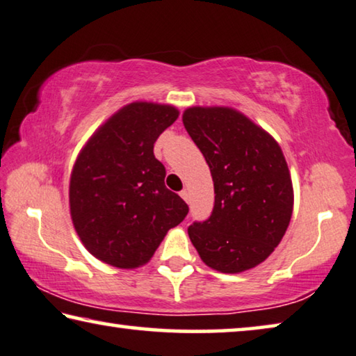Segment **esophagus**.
<instances>
[{"label": "esophagus", "instance_id": "obj_1", "mask_svg": "<svg viewBox=\"0 0 356 356\" xmlns=\"http://www.w3.org/2000/svg\"><path fill=\"white\" fill-rule=\"evenodd\" d=\"M180 196H182V200H184V201H187V202H188V191H187V190H182V191H180Z\"/></svg>", "mask_w": 356, "mask_h": 356}]
</instances>
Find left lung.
Masks as SVG:
<instances>
[{
  "label": "left lung",
  "instance_id": "1",
  "mask_svg": "<svg viewBox=\"0 0 356 356\" xmlns=\"http://www.w3.org/2000/svg\"><path fill=\"white\" fill-rule=\"evenodd\" d=\"M184 127L213 180L211 217L188 227L209 268L236 274L263 263L284 238L293 185L280 145L233 107H188Z\"/></svg>",
  "mask_w": 356,
  "mask_h": 356
}]
</instances>
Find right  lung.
<instances>
[{"instance_id": "1", "label": "right lung", "mask_w": 356, "mask_h": 356, "mask_svg": "<svg viewBox=\"0 0 356 356\" xmlns=\"http://www.w3.org/2000/svg\"><path fill=\"white\" fill-rule=\"evenodd\" d=\"M177 117L169 104H127L77 156L70 180L72 225L86 249L111 266H143L187 217V202L166 188V169L154 155L155 140Z\"/></svg>"}]
</instances>
